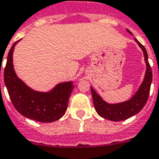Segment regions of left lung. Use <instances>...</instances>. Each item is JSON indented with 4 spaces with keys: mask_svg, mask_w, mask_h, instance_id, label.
<instances>
[{
    "mask_svg": "<svg viewBox=\"0 0 159 159\" xmlns=\"http://www.w3.org/2000/svg\"><path fill=\"white\" fill-rule=\"evenodd\" d=\"M127 31L130 34H132L129 30L127 29ZM135 40L142 49L145 63H146V71H145V78L136 94L130 100L126 101V102H120L117 104H109L105 102L91 87L92 96H93L96 111L101 117L111 120V121H123L136 115L142 110L143 107L146 104L148 98H149L150 85L152 83V78H153L151 66L148 61V53L145 48L136 38H135Z\"/></svg>",
    "mask_w": 159,
    "mask_h": 159,
    "instance_id": "1",
    "label": "left lung"
}]
</instances>
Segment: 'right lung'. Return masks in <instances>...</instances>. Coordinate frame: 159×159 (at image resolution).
<instances>
[{
  "instance_id": "1",
  "label": "right lung",
  "mask_w": 159,
  "mask_h": 159,
  "mask_svg": "<svg viewBox=\"0 0 159 159\" xmlns=\"http://www.w3.org/2000/svg\"><path fill=\"white\" fill-rule=\"evenodd\" d=\"M16 41L10 48L4 70V81L10 100L18 113L27 119L41 123L58 120L67 109L68 101L74 89L71 81L58 84L47 93L34 91L18 78L13 66V52Z\"/></svg>"
}]
</instances>
